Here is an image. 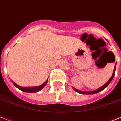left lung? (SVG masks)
<instances>
[{"label":"left lung","instance_id":"1","mask_svg":"<svg viewBox=\"0 0 121 121\" xmlns=\"http://www.w3.org/2000/svg\"><path fill=\"white\" fill-rule=\"evenodd\" d=\"M108 42H109V41H108ZM115 72H116V65H115L114 69V72H113L112 75L111 76V77L110 78V79L107 81V82L105 83V84L104 85H102V86H100V88H97V89H96V90H93V91H89V92H86V91H82V90H78V89H77V88H74V87H72V88H73V90H75V92H78V93H79V94H97V93H98V92H100V91H102V90H103L104 88H106V87H107V86L109 85V84L110 83H111V81L112 80L113 78H114V77Z\"/></svg>","mask_w":121,"mask_h":121}]
</instances>
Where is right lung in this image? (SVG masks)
Masks as SVG:
<instances>
[{
    "label": "right lung",
    "instance_id": "right-lung-1",
    "mask_svg": "<svg viewBox=\"0 0 121 121\" xmlns=\"http://www.w3.org/2000/svg\"><path fill=\"white\" fill-rule=\"evenodd\" d=\"M48 78L47 79V80L45 82L43 83V84L41 85H39V86H30V87H23V86H21L19 85H17L15 82H14L13 81H12V83L14 85V86L17 87V88H19V90H21L22 92H27V93H35V92H38L39 91H40L41 89L45 86V85H46L48 82Z\"/></svg>",
    "mask_w": 121,
    "mask_h": 121
}]
</instances>
